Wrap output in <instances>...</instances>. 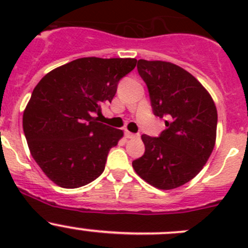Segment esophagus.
Returning <instances> with one entry per match:
<instances>
[{
    "label": "esophagus",
    "instance_id": "34e87169",
    "mask_svg": "<svg viewBox=\"0 0 248 248\" xmlns=\"http://www.w3.org/2000/svg\"><path fill=\"white\" fill-rule=\"evenodd\" d=\"M124 136H126L127 139H137V138H139V134L131 133V132H128V131L124 132Z\"/></svg>",
    "mask_w": 248,
    "mask_h": 248
}]
</instances>
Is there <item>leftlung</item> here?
I'll list each match as a JSON object with an SVG mask.
<instances>
[{
    "label": "left lung",
    "instance_id": "8db88e82",
    "mask_svg": "<svg viewBox=\"0 0 248 248\" xmlns=\"http://www.w3.org/2000/svg\"><path fill=\"white\" fill-rule=\"evenodd\" d=\"M137 67L154 114L167 117V129L158 138L142 134L145 152L132 166L151 186L177 188L199 174L214 150L216 106L196 78L171 62L139 60Z\"/></svg>",
    "mask_w": 248,
    "mask_h": 248
}]
</instances>
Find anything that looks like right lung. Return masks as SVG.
Returning a JSON list of instances; mask_svg holds the SVG:
<instances>
[{
  "instance_id": "add662e5",
  "label": "right lung",
  "mask_w": 248,
  "mask_h": 248,
  "mask_svg": "<svg viewBox=\"0 0 248 248\" xmlns=\"http://www.w3.org/2000/svg\"><path fill=\"white\" fill-rule=\"evenodd\" d=\"M136 59L82 57L52 69L34 87L22 115L30 152L57 186L78 188L102 174L121 129L98 122Z\"/></svg>"
}]
</instances>
